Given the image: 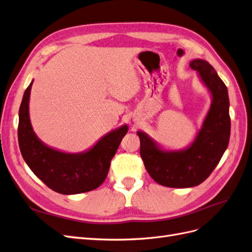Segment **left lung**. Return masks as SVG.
I'll return each mask as SVG.
<instances>
[{"instance_id": "obj_1", "label": "left lung", "mask_w": 252, "mask_h": 252, "mask_svg": "<svg viewBox=\"0 0 252 252\" xmlns=\"http://www.w3.org/2000/svg\"><path fill=\"white\" fill-rule=\"evenodd\" d=\"M190 66L211 95V105L202 127L189 147L164 150L145 132L138 131L140 156L150 176L170 188H190L202 184L218 166L230 138L229 97L217 70L202 59Z\"/></svg>"}]
</instances>
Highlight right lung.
<instances>
[{
	"instance_id": "add662e5",
	"label": "right lung",
	"mask_w": 252,
	"mask_h": 252,
	"mask_svg": "<svg viewBox=\"0 0 252 252\" xmlns=\"http://www.w3.org/2000/svg\"><path fill=\"white\" fill-rule=\"evenodd\" d=\"M32 82L26 89L19 110L18 139L27 166L48 188L65 195L98 188L105 181L112 158L127 133V126L105 134L84 152L66 153L50 148L38 138L32 126L30 97Z\"/></svg>"
}]
</instances>
